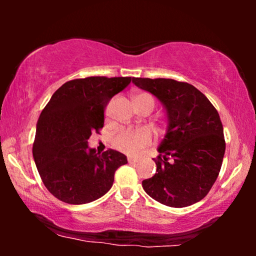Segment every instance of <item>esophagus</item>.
I'll return each mask as SVG.
<instances>
[{"label": "esophagus", "instance_id": "obj_1", "mask_svg": "<svg viewBox=\"0 0 256 256\" xmlns=\"http://www.w3.org/2000/svg\"><path fill=\"white\" fill-rule=\"evenodd\" d=\"M128 162H129V163H138L140 160H138V158H135V157L129 156V157H128Z\"/></svg>", "mask_w": 256, "mask_h": 256}]
</instances>
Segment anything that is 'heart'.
Here are the masks:
<instances>
[{
    "instance_id": "obj_1",
    "label": "heart",
    "mask_w": 256,
    "mask_h": 256,
    "mask_svg": "<svg viewBox=\"0 0 256 256\" xmlns=\"http://www.w3.org/2000/svg\"><path fill=\"white\" fill-rule=\"evenodd\" d=\"M150 100L152 101L148 94L141 93L135 96L134 100ZM154 104V101H152ZM152 136L148 129L146 128H138L134 129V130H124L114 138V146L118 149L122 150V152L130 154V155H136L138 154L143 148L148 146L152 143Z\"/></svg>"
}]
</instances>
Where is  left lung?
Segmentation results:
<instances>
[{
	"label": "left lung",
	"instance_id": "1",
	"mask_svg": "<svg viewBox=\"0 0 256 256\" xmlns=\"http://www.w3.org/2000/svg\"><path fill=\"white\" fill-rule=\"evenodd\" d=\"M166 112L168 128L155 160L156 174L142 182L152 199L170 208L202 200L218 177L225 155L218 112L200 90L174 79L132 78Z\"/></svg>",
	"mask_w": 256,
	"mask_h": 256
}]
</instances>
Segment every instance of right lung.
<instances>
[{
	"label": "right lung",
	"instance_id": "add662e5",
	"mask_svg": "<svg viewBox=\"0 0 256 256\" xmlns=\"http://www.w3.org/2000/svg\"><path fill=\"white\" fill-rule=\"evenodd\" d=\"M132 76H88L65 82L40 115L32 155L48 191L68 204H87L110 190L114 174L127 164L116 150L88 148L93 132L104 127V112Z\"/></svg>",
	"mask_w": 256,
	"mask_h": 256
}]
</instances>
